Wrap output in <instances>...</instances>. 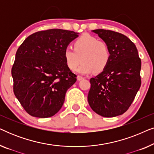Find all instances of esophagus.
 <instances>
[{"label": "esophagus", "mask_w": 154, "mask_h": 154, "mask_svg": "<svg viewBox=\"0 0 154 154\" xmlns=\"http://www.w3.org/2000/svg\"><path fill=\"white\" fill-rule=\"evenodd\" d=\"M84 79V78L83 76H81V75H78L77 76V80L78 81H81V80H83Z\"/></svg>", "instance_id": "esophagus-1"}]
</instances>
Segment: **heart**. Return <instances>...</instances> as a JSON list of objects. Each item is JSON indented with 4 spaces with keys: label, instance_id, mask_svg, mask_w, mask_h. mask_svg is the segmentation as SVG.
Returning a JSON list of instances; mask_svg holds the SVG:
<instances>
[{
    "label": "heart",
    "instance_id": "1",
    "mask_svg": "<svg viewBox=\"0 0 154 154\" xmlns=\"http://www.w3.org/2000/svg\"><path fill=\"white\" fill-rule=\"evenodd\" d=\"M73 48L71 46H67L64 49L65 62L70 70L74 71L83 61L76 70L81 74H88L93 71L101 72L110 61L111 50L109 45L89 34L83 35L75 40Z\"/></svg>",
    "mask_w": 154,
    "mask_h": 154
}]
</instances>
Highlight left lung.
<instances>
[{"label": "left lung", "mask_w": 154, "mask_h": 154, "mask_svg": "<svg viewBox=\"0 0 154 154\" xmlns=\"http://www.w3.org/2000/svg\"><path fill=\"white\" fill-rule=\"evenodd\" d=\"M111 50V59L102 73L90 79V106L103 117H115L128 110L141 86V60L136 46L122 33L95 29Z\"/></svg>", "instance_id": "8db88e82"}]
</instances>
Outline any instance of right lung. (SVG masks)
<instances>
[{"instance_id": "add662e5", "label": "right lung", "mask_w": 154, "mask_h": 154, "mask_svg": "<svg viewBox=\"0 0 154 154\" xmlns=\"http://www.w3.org/2000/svg\"><path fill=\"white\" fill-rule=\"evenodd\" d=\"M78 34L59 29L38 31L19 47L12 68L13 91L29 115L51 117L62 108L67 90L76 81L64 51Z\"/></svg>"}]
</instances>
